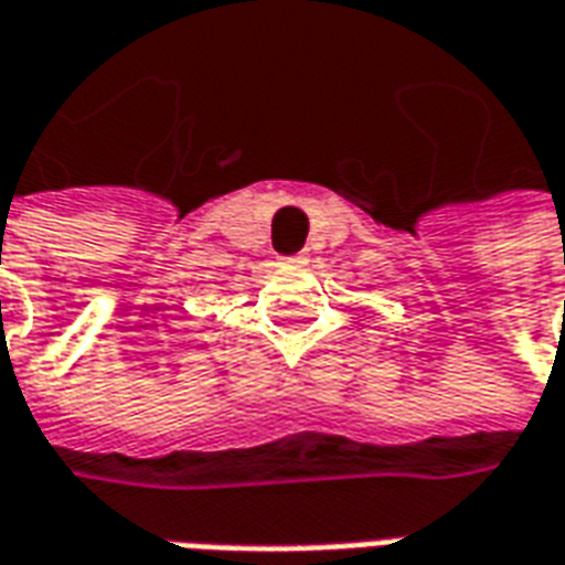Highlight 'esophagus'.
Returning a JSON list of instances; mask_svg holds the SVG:
<instances>
[{
	"instance_id": "obj_1",
	"label": "esophagus",
	"mask_w": 565,
	"mask_h": 565,
	"mask_svg": "<svg viewBox=\"0 0 565 565\" xmlns=\"http://www.w3.org/2000/svg\"><path fill=\"white\" fill-rule=\"evenodd\" d=\"M287 263H306V257H302V254H296V257H287Z\"/></svg>"
}]
</instances>
